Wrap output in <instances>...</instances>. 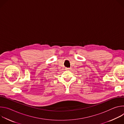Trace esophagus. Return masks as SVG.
<instances>
[{
	"instance_id": "34e87169",
	"label": "esophagus",
	"mask_w": 124,
	"mask_h": 124,
	"mask_svg": "<svg viewBox=\"0 0 124 124\" xmlns=\"http://www.w3.org/2000/svg\"><path fill=\"white\" fill-rule=\"evenodd\" d=\"M70 68H67L66 69H67V70H70Z\"/></svg>"
}]
</instances>
